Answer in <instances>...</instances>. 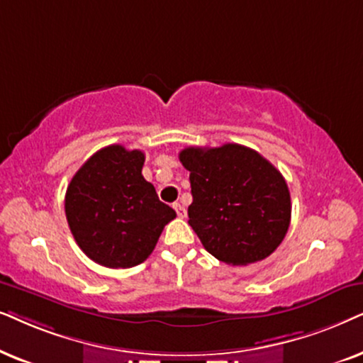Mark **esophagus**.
I'll return each mask as SVG.
<instances>
[{
	"label": "esophagus",
	"mask_w": 363,
	"mask_h": 363,
	"mask_svg": "<svg viewBox=\"0 0 363 363\" xmlns=\"http://www.w3.org/2000/svg\"><path fill=\"white\" fill-rule=\"evenodd\" d=\"M172 207H174V209H176V214L179 217H186V207L184 206L179 204V202H174Z\"/></svg>",
	"instance_id": "1"
}]
</instances>
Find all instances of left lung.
<instances>
[{
	"instance_id": "obj_1",
	"label": "left lung",
	"mask_w": 363,
	"mask_h": 363,
	"mask_svg": "<svg viewBox=\"0 0 363 363\" xmlns=\"http://www.w3.org/2000/svg\"><path fill=\"white\" fill-rule=\"evenodd\" d=\"M189 171V225L207 252L229 265L269 257L291 224V192L267 159L240 144L186 147Z\"/></svg>"
}]
</instances>
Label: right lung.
Returning a JSON list of instances; mask_svg holds the SVG:
<instances>
[{"mask_svg":"<svg viewBox=\"0 0 363 363\" xmlns=\"http://www.w3.org/2000/svg\"><path fill=\"white\" fill-rule=\"evenodd\" d=\"M144 152L124 146L99 149L72 176L65 197L71 234L91 260L109 269H129L156 247L172 207L159 201L143 177Z\"/></svg>","mask_w":363,"mask_h":363,"instance_id":"add662e5","label":"right lung"}]
</instances>
